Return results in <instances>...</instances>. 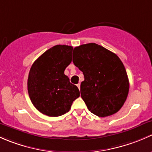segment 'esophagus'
I'll list each match as a JSON object with an SVG mask.
<instances>
[{"mask_svg": "<svg viewBox=\"0 0 152 152\" xmlns=\"http://www.w3.org/2000/svg\"><path fill=\"white\" fill-rule=\"evenodd\" d=\"M77 86L78 87V88H79V90H80V83H78L77 85Z\"/></svg>", "mask_w": 152, "mask_h": 152, "instance_id": "34e87169", "label": "esophagus"}]
</instances>
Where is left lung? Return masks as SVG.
I'll use <instances>...</instances> for the list:
<instances>
[{
	"mask_svg": "<svg viewBox=\"0 0 152 152\" xmlns=\"http://www.w3.org/2000/svg\"><path fill=\"white\" fill-rule=\"evenodd\" d=\"M73 63L83 72L81 97L94 115L106 117L118 112L124 104L129 83L119 58L95 43L75 48Z\"/></svg>",
	"mask_w": 152,
	"mask_h": 152,
	"instance_id": "1",
	"label": "left lung"
}]
</instances>
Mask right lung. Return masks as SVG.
<instances>
[{"mask_svg":"<svg viewBox=\"0 0 152 152\" xmlns=\"http://www.w3.org/2000/svg\"><path fill=\"white\" fill-rule=\"evenodd\" d=\"M73 48L56 45L34 61L28 78L31 102L42 113L59 116L69 112L73 101L80 96L78 88L64 75L72 62Z\"/></svg>","mask_w":152,"mask_h":152,"instance_id":"right-lung-1","label":"right lung"}]
</instances>
